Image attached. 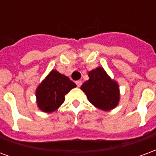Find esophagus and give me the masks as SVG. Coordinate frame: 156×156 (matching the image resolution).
I'll use <instances>...</instances> for the list:
<instances>
[{
    "instance_id": "1",
    "label": "esophagus",
    "mask_w": 156,
    "mask_h": 156,
    "mask_svg": "<svg viewBox=\"0 0 156 156\" xmlns=\"http://www.w3.org/2000/svg\"><path fill=\"white\" fill-rule=\"evenodd\" d=\"M76 84H77V86H78V87H80V86L82 85L81 80H78V81H76Z\"/></svg>"
}]
</instances>
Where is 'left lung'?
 <instances>
[{
    "label": "left lung",
    "mask_w": 156,
    "mask_h": 156,
    "mask_svg": "<svg viewBox=\"0 0 156 156\" xmlns=\"http://www.w3.org/2000/svg\"><path fill=\"white\" fill-rule=\"evenodd\" d=\"M89 79L80 87L88 101L103 111H110L116 108L120 99L119 86L112 79L102 67L88 73Z\"/></svg>",
    "instance_id": "left-lung-1"
}]
</instances>
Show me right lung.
<instances>
[{"mask_svg":"<svg viewBox=\"0 0 156 156\" xmlns=\"http://www.w3.org/2000/svg\"><path fill=\"white\" fill-rule=\"evenodd\" d=\"M76 84L57 70H51L36 89L37 105L41 111L51 113L57 110L65 100V95Z\"/></svg>","mask_w":156,"mask_h":156,"instance_id":"obj_1","label":"right lung"}]
</instances>
